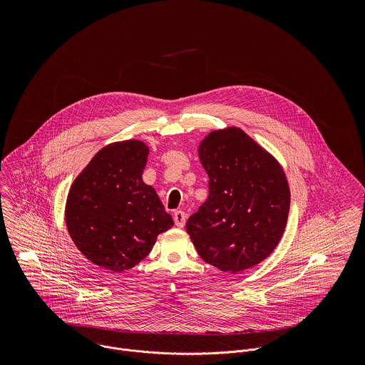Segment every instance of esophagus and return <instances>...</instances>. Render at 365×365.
I'll return each instance as SVG.
<instances>
[{"instance_id":"esophagus-1","label":"esophagus","mask_w":365,"mask_h":365,"mask_svg":"<svg viewBox=\"0 0 365 365\" xmlns=\"http://www.w3.org/2000/svg\"><path fill=\"white\" fill-rule=\"evenodd\" d=\"M185 219H187L185 212H182V210H175L174 212V222L178 227H182L185 225Z\"/></svg>"}]
</instances>
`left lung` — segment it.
Segmentation results:
<instances>
[{"label":"left lung","mask_w":365,"mask_h":365,"mask_svg":"<svg viewBox=\"0 0 365 365\" xmlns=\"http://www.w3.org/2000/svg\"><path fill=\"white\" fill-rule=\"evenodd\" d=\"M200 158L208 200L185 225L198 255L233 274L259 264L278 245L288 219L282 168L237 128L209 133Z\"/></svg>","instance_id":"obj_1"}]
</instances>
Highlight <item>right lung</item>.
Instances as JSON below:
<instances>
[{"mask_svg": "<svg viewBox=\"0 0 365 365\" xmlns=\"http://www.w3.org/2000/svg\"><path fill=\"white\" fill-rule=\"evenodd\" d=\"M149 149L139 140L100 150L73 182L66 223L78 250L119 272L143 260L156 237L173 226L155 188L142 181Z\"/></svg>", "mask_w": 365, "mask_h": 365, "instance_id": "right-lung-1", "label": "right lung"}]
</instances>
